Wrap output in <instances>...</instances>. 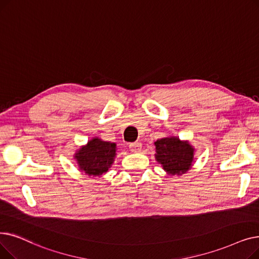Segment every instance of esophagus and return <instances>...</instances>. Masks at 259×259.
I'll return each mask as SVG.
<instances>
[{
  "instance_id": "1",
  "label": "esophagus",
  "mask_w": 259,
  "mask_h": 259,
  "mask_svg": "<svg viewBox=\"0 0 259 259\" xmlns=\"http://www.w3.org/2000/svg\"><path fill=\"white\" fill-rule=\"evenodd\" d=\"M130 150L132 151V152H134V153H138V152H140L141 151V146H142V144L140 143V142H133V143H130Z\"/></svg>"
}]
</instances>
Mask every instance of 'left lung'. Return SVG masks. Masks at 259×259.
<instances>
[{"label":"left lung","instance_id":"obj_1","mask_svg":"<svg viewBox=\"0 0 259 259\" xmlns=\"http://www.w3.org/2000/svg\"><path fill=\"white\" fill-rule=\"evenodd\" d=\"M156 159L170 175L184 174L192 165L194 149L188 142L170 137L159 139L155 142Z\"/></svg>","mask_w":259,"mask_h":259}]
</instances>
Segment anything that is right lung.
Here are the masks:
<instances>
[{"mask_svg":"<svg viewBox=\"0 0 259 259\" xmlns=\"http://www.w3.org/2000/svg\"><path fill=\"white\" fill-rule=\"evenodd\" d=\"M116 144L100 139H93L76 154L80 169L89 176H101L113 164Z\"/></svg>","mask_w":259,"mask_h":259,"instance_id":"add662e5","label":"right lung"}]
</instances>
